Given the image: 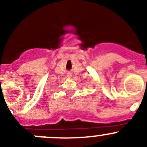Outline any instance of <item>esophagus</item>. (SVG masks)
Segmentation results:
<instances>
[{
    "instance_id": "obj_1",
    "label": "esophagus",
    "mask_w": 147,
    "mask_h": 147,
    "mask_svg": "<svg viewBox=\"0 0 147 147\" xmlns=\"http://www.w3.org/2000/svg\"><path fill=\"white\" fill-rule=\"evenodd\" d=\"M67 76L68 78H72V74L71 73V72H68V73L67 74Z\"/></svg>"
}]
</instances>
